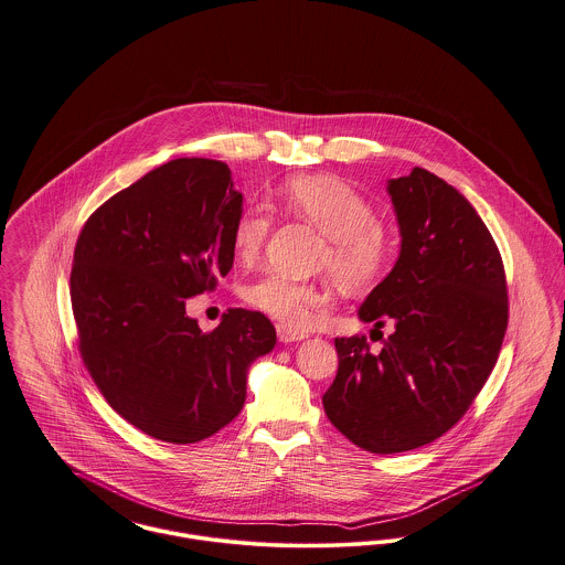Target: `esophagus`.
Listing matches in <instances>:
<instances>
[{
	"mask_svg": "<svg viewBox=\"0 0 565 565\" xmlns=\"http://www.w3.org/2000/svg\"><path fill=\"white\" fill-rule=\"evenodd\" d=\"M276 332H278L280 342H298V340L306 339L303 332L294 330V328H289V326H285V323H278V326H276Z\"/></svg>",
	"mask_w": 565,
	"mask_h": 565,
	"instance_id": "1",
	"label": "esophagus"
}]
</instances>
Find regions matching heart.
I'll list each match as a JSON object with an SVG mask.
<instances>
[{
  "instance_id": "b5f03b06",
  "label": "heart",
  "mask_w": 565,
  "mask_h": 565,
  "mask_svg": "<svg viewBox=\"0 0 565 565\" xmlns=\"http://www.w3.org/2000/svg\"><path fill=\"white\" fill-rule=\"evenodd\" d=\"M282 207L326 235L317 267L328 269L340 287L362 291L373 287L396 255V235L376 218L375 205L349 182L334 175H296L280 190ZM274 216L264 205H248L231 228L237 259L253 262L271 233ZM253 308L301 330L323 303L315 282H303L280 271H267L244 289Z\"/></svg>"
}]
</instances>
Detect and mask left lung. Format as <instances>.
Masks as SVG:
<instances>
[{
  "label": "left lung",
  "mask_w": 565,
  "mask_h": 565,
  "mask_svg": "<svg viewBox=\"0 0 565 565\" xmlns=\"http://www.w3.org/2000/svg\"><path fill=\"white\" fill-rule=\"evenodd\" d=\"M387 190L403 248L360 319L394 332L379 351L364 334L334 340L339 373L323 394L330 422L373 454L448 433L492 373L510 317L499 248L471 203L422 167Z\"/></svg>",
  "instance_id": "1"
}]
</instances>
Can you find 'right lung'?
<instances>
[{
    "mask_svg": "<svg viewBox=\"0 0 565 565\" xmlns=\"http://www.w3.org/2000/svg\"><path fill=\"white\" fill-rule=\"evenodd\" d=\"M239 212L225 162L175 158L105 201L76 237L81 360L115 412L153 439L218 433L244 407L250 362L276 344L259 310L228 308L212 332L186 315V298L228 274Z\"/></svg>",
    "mask_w": 565,
    "mask_h": 565,
    "instance_id": "add662e5",
    "label": "right lung"
}]
</instances>
